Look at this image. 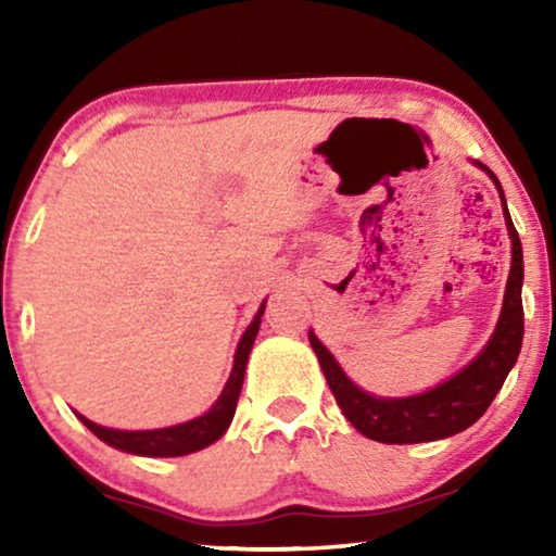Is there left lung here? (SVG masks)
Returning <instances> with one entry per match:
<instances>
[{"mask_svg":"<svg viewBox=\"0 0 556 556\" xmlns=\"http://www.w3.org/2000/svg\"><path fill=\"white\" fill-rule=\"evenodd\" d=\"M476 166H481L498 189L506 230L508 238H511V270H508L504 306H501L496 329H493L489 344L466 367L428 392L409 394V397H377V394L364 392L362 387H356L346 377V371L341 369V364L333 359L329 349L318 341L314 329L308 331V341L314 346L318 364H321V371L331 387L333 397L339 402L341 413L362 435L377 440V443H430V440L451 438L455 432L470 428L489 409L501 384L508 377V371L519 359L523 339L521 240L511 223V215H508L504 189H501L496 174L481 162H476Z\"/></svg>","mask_w":556,"mask_h":556,"instance_id":"obj_1","label":"left lung"}]
</instances>
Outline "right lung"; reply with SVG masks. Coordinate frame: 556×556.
I'll list each match as a JSON object with an SVG mask.
<instances>
[{
    "instance_id": "right-lung-1",
    "label": "right lung",
    "mask_w": 556,
    "mask_h": 556,
    "mask_svg": "<svg viewBox=\"0 0 556 556\" xmlns=\"http://www.w3.org/2000/svg\"><path fill=\"white\" fill-rule=\"evenodd\" d=\"M263 311H265V301L261 303L255 318L250 321L245 333H242L238 341L230 379L225 382L223 392H219V397L215 400V405H212L204 415L194 417V420L169 425V428H156V430H113V428H103V425H96L93 420H88V417H83L80 413L75 415H78V420L86 425L96 438H101L105 445L131 455H147V458H177V455H189V453L202 451V447H207L215 443V440L223 438L227 428H230L235 407H238L240 390H242V379H245L250 349H253L257 329H261Z\"/></svg>"
}]
</instances>
